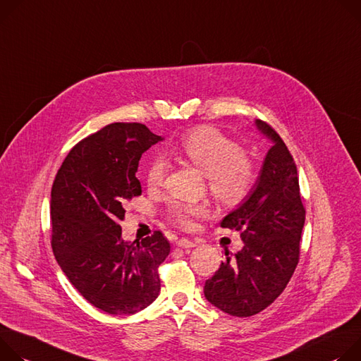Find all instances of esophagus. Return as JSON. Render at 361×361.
Returning a JSON list of instances; mask_svg holds the SVG:
<instances>
[{
  "label": "esophagus",
  "mask_w": 361,
  "mask_h": 361,
  "mask_svg": "<svg viewBox=\"0 0 361 361\" xmlns=\"http://www.w3.org/2000/svg\"><path fill=\"white\" fill-rule=\"evenodd\" d=\"M176 245L180 248H193V247H196V243L190 241V239H188V238H179L176 241Z\"/></svg>",
  "instance_id": "34e87169"
}]
</instances>
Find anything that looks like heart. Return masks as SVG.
<instances>
[{
    "label": "heart",
    "mask_w": 361,
    "mask_h": 361,
    "mask_svg": "<svg viewBox=\"0 0 361 361\" xmlns=\"http://www.w3.org/2000/svg\"><path fill=\"white\" fill-rule=\"evenodd\" d=\"M173 153L207 175L208 186L218 202L238 205L254 188L257 173L252 159L235 140L215 128L202 126L186 133L175 146ZM168 171L164 157H153L146 171L149 188L162 185ZM207 215V208L199 204L173 202L168 208V216L180 228L189 229L195 219Z\"/></svg>",
    "instance_id": "b5f03b06"
}]
</instances>
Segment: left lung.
Listing matches in <instances>:
<instances>
[{
    "label": "left lung",
    "instance_id": "8db88e82",
    "mask_svg": "<svg viewBox=\"0 0 361 361\" xmlns=\"http://www.w3.org/2000/svg\"><path fill=\"white\" fill-rule=\"evenodd\" d=\"M258 130L272 146L258 180L222 228L241 232L244 247L205 283V298L233 317L261 312L281 294L300 259V239L305 221L294 159L279 135L262 120Z\"/></svg>",
    "mask_w": 361,
    "mask_h": 361
}]
</instances>
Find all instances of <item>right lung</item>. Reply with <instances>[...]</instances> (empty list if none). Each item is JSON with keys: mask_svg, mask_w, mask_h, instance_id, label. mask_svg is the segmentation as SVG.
Returning <instances> with one entry per match:
<instances>
[{"mask_svg": "<svg viewBox=\"0 0 361 361\" xmlns=\"http://www.w3.org/2000/svg\"><path fill=\"white\" fill-rule=\"evenodd\" d=\"M164 140L142 123H111L78 142L51 189V248L63 272L90 304L135 314L159 295L157 268L171 252L160 231L125 241V204L142 193V154Z\"/></svg>", "mask_w": 361, "mask_h": 361, "instance_id": "1", "label": "right lung"}]
</instances>
